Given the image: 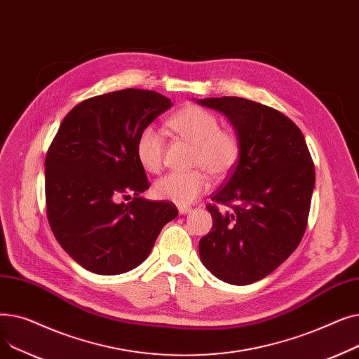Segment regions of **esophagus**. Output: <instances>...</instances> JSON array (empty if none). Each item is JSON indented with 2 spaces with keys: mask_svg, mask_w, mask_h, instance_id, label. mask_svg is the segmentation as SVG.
I'll use <instances>...</instances> for the list:
<instances>
[{
  "mask_svg": "<svg viewBox=\"0 0 359 359\" xmlns=\"http://www.w3.org/2000/svg\"><path fill=\"white\" fill-rule=\"evenodd\" d=\"M192 211V208L191 206H187V205H179V214H187V212H191Z\"/></svg>",
  "mask_w": 359,
  "mask_h": 359,
  "instance_id": "34e87169",
  "label": "esophagus"
}]
</instances>
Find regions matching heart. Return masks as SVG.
Wrapping results in <instances>:
<instances>
[{"mask_svg": "<svg viewBox=\"0 0 359 359\" xmlns=\"http://www.w3.org/2000/svg\"><path fill=\"white\" fill-rule=\"evenodd\" d=\"M168 126L187 142L194 144L192 172L168 173L154 186L158 199L176 205H189L208 189V172L215 177L229 175L240 158V140L233 130L219 128L210 110L187 104L170 118ZM135 154L148 173H158L164 158V138L154 126H145L137 138Z\"/></svg>", "mask_w": 359, "mask_h": 359, "instance_id": "heart-1", "label": "heart"}]
</instances>
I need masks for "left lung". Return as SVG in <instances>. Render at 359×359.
Listing matches in <instances>:
<instances>
[{"mask_svg": "<svg viewBox=\"0 0 359 359\" xmlns=\"http://www.w3.org/2000/svg\"><path fill=\"white\" fill-rule=\"evenodd\" d=\"M199 104L231 122L240 158L212 195V230L199 256L212 275L249 285L272 273L298 248L307 227L314 164L303 132L284 113L243 97H210ZM229 205L219 212L215 202Z\"/></svg>", "mask_w": 359, "mask_h": 359, "instance_id": "left-lung-1", "label": "left lung"}]
</instances>
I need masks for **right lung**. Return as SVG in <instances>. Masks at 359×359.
<instances>
[{"label":"right lung","instance_id":"add662e5","mask_svg":"<svg viewBox=\"0 0 359 359\" xmlns=\"http://www.w3.org/2000/svg\"><path fill=\"white\" fill-rule=\"evenodd\" d=\"M172 106L157 91H111L75 106L56 132L45 158L48 221L84 269L132 271L177 217L175 203L140 196L149 183L135 154L140 132ZM130 194V203L121 202Z\"/></svg>","mask_w":359,"mask_h":359}]
</instances>
